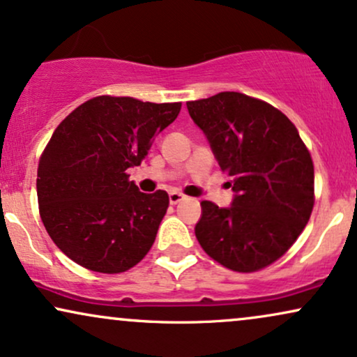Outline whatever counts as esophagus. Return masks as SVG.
Wrapping results in <instances>:
<instances>
[{
  "mask_svg": "<svg viewBox=\"0 0 357 357\" xmlns=\"http://www.w3.org/2000/svg\"><path fill=\"white\" fill-rule=\"evenodd\" d=\"M183 199H185V195H183V193L177 192V190H172V192L169 193V200H170L172 205H177L178 202H182Z\"/></svg>",
  "mask_w": 357,
  "mask_h": 357,
  "instance_id": "obj_1",
  "label": "esophagus"
}]
</instances>
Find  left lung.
<instances>
[{
    "label": "left lung",
    "instance_id": "obj_1",
    "mask_svg": "<svg viewBox=\"0 0 357 357\" xmlns=\"http://www.w3.org/2000/svg\"><path fill=\"white\" fill-rule=\"evenodd\" d=\"M187 107L236 192L230 208L202 202L197 240L228 270H263L291 248L313 212L311 153L293 122L261 99L227 91Z\"/></svg>",
    "mask_w": 357,
    "mask_h": 357
}]
</instances>
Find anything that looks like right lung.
Wrapping results in <instances>:
<instances>
[{
	"label": "right lung",
	"mask_w": 357,
	"mask_h": 357,
	"mask_svg": "<svg viewBox=\"0 0 357 357\" xmlns=\"http://www.w3.org/2000/svg\"><path fill=\"white\" fill-rule=\"evenodd\" d=\"M182 102L98 96L56 127L39 157L38 204L47 235L77 265L124 273L155 241L169 193H142L127 169L140 165Z\"/></svg>",
	"instance_id": "1"
}]
</instances>
